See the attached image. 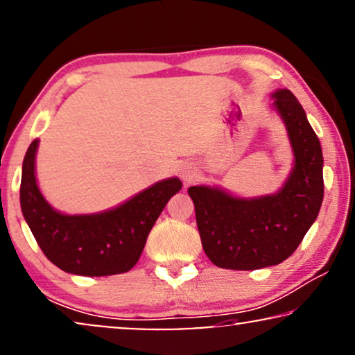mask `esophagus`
<instances>
[{
  "label": "esophagus",
  "instance_id": "1",
  "mask_svg": "<svg viewBox=\"0 0 355 355\" xmlns=\"http://www.w3.org/2000/svg\"><path fill=\"white\" fill-rule=\"evenodd\" d=\"M196 174H197V171L192 164H184V166L181 168V171H179V176H181L186 182H191L192 179L196 178Z\"/></svg>",
  "mask_w": 355,
  "mask_h": 355
}]
</instances>
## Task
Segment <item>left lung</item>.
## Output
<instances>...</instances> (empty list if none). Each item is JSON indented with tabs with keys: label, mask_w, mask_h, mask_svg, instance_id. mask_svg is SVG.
Here are the masks:
<instances>
[{
	"label": "left lung",
	"mask_w": 355,
	"mask_h": 355,
	"mask_svg": "<svg viewBox=\"0 0 355 355\" xmlns=\"http://www.w3.org/2000/svg\"><path fill=\"white\" fill-rule=\"evenodd\" d=\"M294 150V169L276 196L236 198L216 187H189L202 247L211 263L259 270L294 254L323 200V155L305 111L289 90L273 94Z\"/></svg>",
	"instance_id": "8db88e82"
}]
</instances>
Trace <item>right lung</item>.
<instances>
[{
  "mask_svg": "<svg viewBox=\"0 0 355 355\" xmlns=\"http://www.w3.org/2000/svg\"><path fill=\"white\" fill-rule=\"evenodd\" d=\"M38 140L22 163L21 207L48 260L72 275L110 276L137 263L148 232L169 198L181 191L178 178L157 182L114 210L98 215H61L48 205L35 181Z\"/></svg>",
  "mask_w": 355,
  "mask_h": 355,
  "instance_id": "obj_1",
  "label": "right lung"
}]
</instances>
